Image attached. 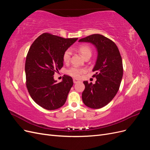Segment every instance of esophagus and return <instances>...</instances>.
I'll return each instance as SVG.
<instances>
[{"label": "esophagus", "instance_id": "esophagus-1", "mask_svg": "<svg viewBox=\"0 0 150 150\" xmlns=\"http://www.w3.org/2000/svg\"><path fill=\"white\" fill-rule=\"evenodd\" d=\"M73 82H74V84H76V83H77L78 82H79V81L77 80L76 79H73Z\"/></svg>", "mask_w": 150, "mask_h": 150}]
</instances>
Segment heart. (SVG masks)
Returning <instances> with one entry per match:
<instances>
[{"instance_id":"heart-1","label":"heart","mask_w":150,"mask_h":150,"mask_svg":"<svg viewBox=\"0 0 150 150\" xmlns=\"http://www.w3.org/2000/svg\"><path fill=\"white\" fill-rule=\"evenodd\" d=\"M78 51L83 57H85L87 56H91V49L88 45H81L78 48ZM71 52L70 50H66L62 56V59L64 62L68 63L69 62L71 59ZM85 71L86 70L84 69H81V68L73 67L68 69L67 71V73L75 78H79Z\"/></svg>"}]
</instances>
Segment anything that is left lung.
Here are the masks:
<instances>
[{"label":"left lung","instance_id":"obj_1","mask_svg":"<svg viewBox=\"0 0 150 150\" xmlns=\"http://www.w3.org/2000/svg\"><path fill=\"white\" fill-rule=\"evenodd\" d=\"M79 42L91 43L98 52L93 69L96 71L93 77H96V81L94 84L84 81L83 101L89 108H101L115 98L120 88L123 68L119 49L111 40L99 34L81 39Z\"/></svg>","mask_w":150,"mask_h":150}]
</instances>
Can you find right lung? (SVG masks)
I'll use <instances>...</instances> for the list:
<instances>
[{
    "label": "right lung",
    "instance_id": "add662e5",
    "mask_svg": "<svg viewBox=\"0 0 150 150\" xmlns=\"http://www.w3.org/2000/svg\"><path fill=\"white\" fill-rule=\"evenodd\" d=\"M77 40L44 33L29 50L25 64L26 86L32 99L46 110H56L66 101L73 81L64 75L61 82L57 83L54 74L63 66L64 52Z\"/></svg>",
    "mask_w": 150,
    "mask_h": 150
}]
</instances>
